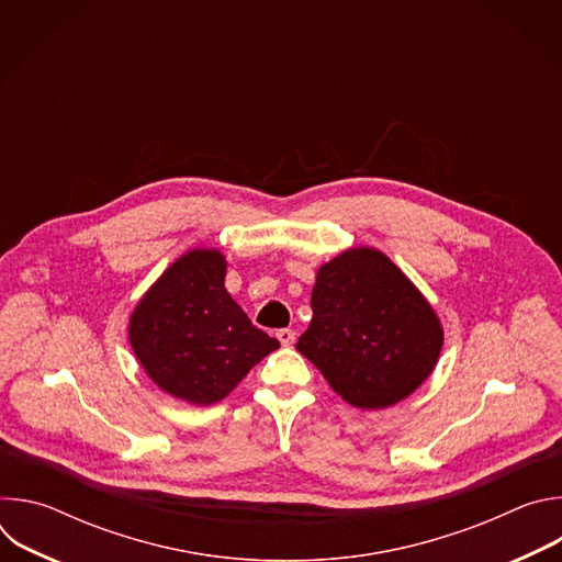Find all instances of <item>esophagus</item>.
I'll return each instance as SVG.
<instances>
[{
    "mask_svg": "<svg viewBox=\"0 0 562 562\" xmlns=\"http://www.w3.org/2000/svg\"><path fill=\"white\" fill-rule=\"evenodd\" d=\"M276 338L280 340L282 347H289V345H293V340H295V331H293V329H280V331L276 334Z\"/></svg>",
    "mask_w": 562,
    "mask_h": 562,
    "instance_id": "1",
    "label": "esophagus"
}]
</instances>
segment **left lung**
<instances>
[{"mask_svg":"<svg viewBox=\"0 0 562 562\" xmlns=\"http://www.w3.org/2000/svg\"><path fill=\"white\" fill-rule=\"evenodd\" d=\"M311 308V325L295 347L358 409L400 403L438 362V315L375 249H349L319 267Z\"/></svg>","mask_w":562,"mask_h":562,"instance_id":"obj_1","label":"left lung"}]
</instances>
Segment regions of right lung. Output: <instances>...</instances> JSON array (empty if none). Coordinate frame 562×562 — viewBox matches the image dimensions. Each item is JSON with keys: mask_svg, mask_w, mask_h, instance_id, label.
Listing matches in <instances>:
<instances>
[{"mask_svg": "<svg viewBox=\"0 0 562 562\" xmlns=\"http://www.w3.org/2000/svg\"><path fill=\"white\" fill-rule=\"evenodd\" d=\"M226 260L195 249L173 262L131 315V347L148 378L191 405H213L280 342L224 289Z\"/></svg>", "mask_w": 562, "mask_h": 562, "instance_id": "obj_1", "label": "right lung"}]
</instances>
